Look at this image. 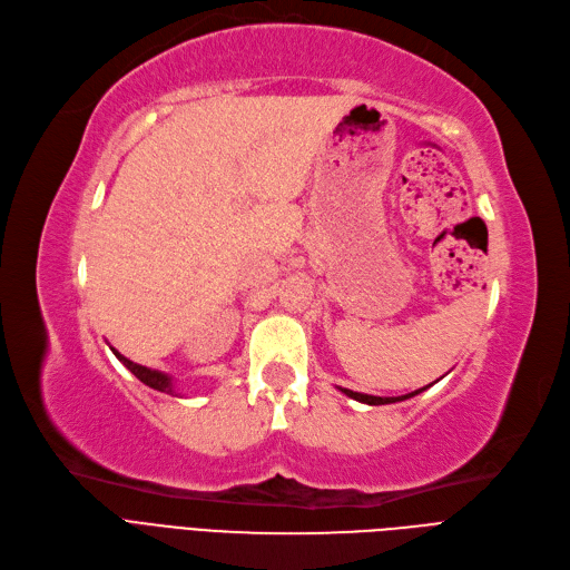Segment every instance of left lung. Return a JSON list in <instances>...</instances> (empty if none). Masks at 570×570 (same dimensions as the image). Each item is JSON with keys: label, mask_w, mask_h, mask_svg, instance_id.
Masks as SVG:
<instances>
[{"label": "left lung", "mask_w": 570, "mask_h": 570, "mask_svg": "<svg viewBox=\"0 0 570 570\" xmlns=\"http://www.w3.org/2000/svg\"><path fill=\"white\" fill-rule=\"evenodd\" d=\"M431 386V384H429ZM426 386H422V389H417V391H412V394H405V396H399V399H382V396H367V394H358V391H351V389H342L344 394L348 396V399H353V401H361V403H367V405H386V403H396V401H405V399H412V396H417V394H422Z\"/></svg>", "instance_id": "8db88e82"}]
</instances>
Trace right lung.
I'll use <instances>...</instances> for the list:
<instances>
[{
    "instance_id": "obj_1",
    "label": "right lung",
    "mask_w": 570,
    "mask_h": 570,
    "mask_svg": "<svg viewBox=\"0 0 570 570\" xmlns=\"http://www.w3.org/2000/svg\"><path fill=\"white\" fill-rule=\"evenodd\" d=\"M112 353L117 356V361H120L131 375L136 377V380H141L146 386H150V389H155V391H165V394H176L174 391V384H171V377L169 375H165V372H160V370H150V367H146V365H139V363H131L129 358H125L120 351H115L112 348Z\"/></svg>"
}]
</instances>
